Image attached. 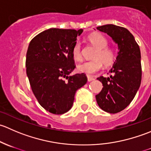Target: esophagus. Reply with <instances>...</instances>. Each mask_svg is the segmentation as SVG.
Listing matches in <instances>:
<instances>
[{
	"label": "esophagus",
	"mask_w": 151,
	"mask_h": 151,
	"mask_svg": "<svg viewBox=\"0 0 151 151\" xmlns=\"http://www.w3.org/2000/svg\"><path fill=\"white\" fill-rule=\"evenodd\" d=\"M95 80V78L93 77H91V76H88V82H91V81H93V80Z\"/></svg>",
	"instance_id": "1"
}]
</instances>
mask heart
I'll return each mask as SVG.
<instances>
[{"mask_svg":"<svg viewBox=\"0 0 151 151\" xmlns=\"http://www.w3.org/2000/svg\"><path fill=\"white\" fill-rule=\"evenodd\" d=\"M90 42L96 49V52L93 55L94 60L87 61L77 66V70L84 74H93L101 69L103 63L106 66H111L116 59V53L112 47H106L108 45L107 39L100 33H93L88 37ZM72 55L74 60L81 61L82 55L81 44L76 42L72 49Z\"/></svg>","mask_w":151,"mask_h":151,"instance_id":"b5f03b06","label":"heart"}]
</instances>
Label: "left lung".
<instances>
[{
  "mask_svg": "<svg viewBox=\"0 0 151 151\" xmlns=\"http://www.w3.org/2000/svg\"><path fill=\"white\" fill-rule=\"evenodd\" d=\"M96 29L109 35L118 47L116 60L109 71L113 75L97 78L104 87L96 96L97 104L101 109L115 114L132 102L140 86V50L134 36L126 28L109 24Z\"/></svg>",
  "mask_w": 151,
  "mask_h": 151,
  "instance_id": "left-lung-1",
  "label": "left lung"
}]
</instances>
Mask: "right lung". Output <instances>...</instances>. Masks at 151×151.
<instances>
[{
  "instance_id": "add662e5",
  "label": "right lung",
  "mask_w": 151,
  "mask_h": 151,
  "mask_svg": "<svg viewBox=\"0 0 151 151\" xmlns=\"http://www.w3.org/2000/svg\"><path fill=\"white\" fill-rule=\"evenodd\" d=\"M83 29L50 28L35 36L26 54V73L33 94L48 112L61 115L72 107L75 93L86 84L75 68L72 49Z\"/></svg>"
}]
</instances>
